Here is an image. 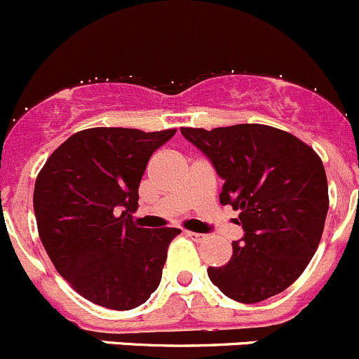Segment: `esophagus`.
<instances>
[{
    "mask_svg": "<svg viewBox=\"0 0 359 359\" xmlns=\"http://www.w3.org/2000/svg\"><path fill=\"white\" fill-rule=\"evenodd\" d=\"M187 237H191L192 241H196V243H201V241L206 239L205 233H198V232H186Z\"/></svg>",
    "mask_w": 359,
    "mask_h": 359,
    "instance_id": "1",
    "label": "esophagus"
}]
</instances>
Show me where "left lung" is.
<instances>
[{
  "mask_svg": "<svg viewBox=\"0 0 359 359\" xmlns=\"http://www.w3.org/2000/svg\"><path fill=\"white\" fill-rule=\"evenodd\" d=\"M224 180L222 205L239 211L244 230L224 266L208 277L225 296L259 303L303 273L322 239L329 186L322 160L284 130L259 123L180 129Z\"/></svg>",
  "mask_w": 359,
  "mask_h": 359,
  "instance_id": "obj_1",
  "label": "left lung"
}]
</instances>
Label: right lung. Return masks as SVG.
I'll return each instance as SVG.
<instances>
[{
  "mask_svg": "<svg viewBox=\"0 0 359 359\" xmlns=\"http://www.w3.org/2000/svg\"><path fill=\"white\" fill-rule=\"evenodd\" d=\"M175 129L96 127L70 135L48 158L34 187L41 243L82 297L126 311L158 289L179 229H142L134 217L151 154Z\"/></svg>",
  "mask_w": 359,
  "mask_h": 359,
  "instance_id": "obj_1",
  "label": "right lung"
}]
</instances>
